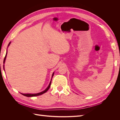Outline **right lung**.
<instances>
[{
	"instance_id": "1",
	"label": "right lung",
	"mask_w": 120,
	"mask_h": 120,
	"mask_svg": "<svg viewBox=\"0 0 120 120\" xmlns=\"http://www.w3.org/2000/svg\"><path fill=\"white\" fill-rule=\"evenodd\" d=\"M10 42L9 43V44H8V46L9 45H10ZM7 53H8V51H7V52H6V55H5V56L4 59V61H3V63H5V60L6 57V54H7ZM53 74H54V73H53V74H52V77H53ZM51 82H52V80H51V81H50V83H49V86H48V88H46L45 90H43V92H42L39 93H38V94H22V95H23V96H24L27 97H35V96H40V95H42L43 94H44V93H46L47 91H48V90L49 89L50 86V85H51Z\"/></svg>"
}]
</instances>
